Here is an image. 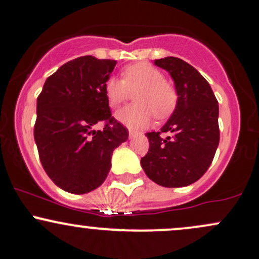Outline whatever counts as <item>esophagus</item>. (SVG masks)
Wrapping results in <instances>:
<instances>
[{"instance_id":"obj_1","label":"esophagus","mask_w":259,"mask_h":259,"mask_svg":"<svg viewBox=\"0 0 259 259\" xmlns=\"http://www.w3.org/2000/svg\"><path fill=\"white\" fill-rule=\"evenodd\" d=\"M138 134V132H135V130H129V137L130 138H133V137H135V135Z\"/></svg>"}]
</instances>
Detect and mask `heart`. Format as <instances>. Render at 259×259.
I'll return each mask as SVG.
<instances>
[{
    "label": "heart",
    "instance_id": "obj_1",
    "mask_svg": "<svg viewBox=\"0 0 259 259\" xmlns=\"http://www.w3.org/2000/svg\"><path fill=\"white\" fill-rule=\"evenodd\" d=\"M122 79L110 77L104 84L108 105L116 110L127 102L130 93H135L137 105L127 107L116 114V119L129 127H144L150 124L152 116L164 119L176 107L175 88L164 79V74L154 65L140 62L122 70Z\"/></svg>",
    "mask_w": 259,
    "mask_h": 259
}]
</instances>
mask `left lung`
<instances>
[{
    "label": "left lung",
    "mask_w": 259,
    "mask_h": 259,
    "mask_svg": "<svg viewBox=\"0 0 259 259\" xmlns=\"http://www.w3.org/2000/svg\"><path fill=\"white\" fill-rule=\"evenodd\" d=\"M154 63L170 73L178 103L160 132L146 134L150 148L140 162L148 178L160 186H189L207 171L216 154L219 102L208 81L182 59L166 57Z\"/></svg>",
    "instance_id": "left-lung-1"
}]
</instances>
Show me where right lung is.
I'll return each mask as SVG.
<instances>
[{
    "instance_id": "obj_1",
    "label": "right lung",
    "mask_w": 259,
    "mask_h": 259,
    "mask_svg": "<svg viewBox=\"0 0 259 259\" xmlns=\"http://www.w3.org/2000/svg\"><path fill=\"white\" fill-rule=\"evenodd\" d=\"M116 61L84 56L47 78L37 98L34 141L43 168L58 187L88 194L107 179L114 149L127 140L111 116L104 84ZM103 122L105 127L94 126Z\"/></svg>"
}]
</instances>
